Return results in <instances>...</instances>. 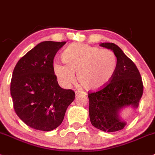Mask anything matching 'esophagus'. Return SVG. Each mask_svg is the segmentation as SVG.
I'll return each instance as SVG.
<instances>
[{"instance_id":"1","label":"esophagus","mask_w":155,"mask_h":155,"mask_svg":"<svg viewBox=\"0 0 155 155\" xmlns=\"http://www.w3.org/2000/svg\"><path fill=\"white\" fill-rule=\"evenodd\" d=\"M86 94L85 92H83V91H76V96H79V94Z\"/></svg>"}]
</instances>
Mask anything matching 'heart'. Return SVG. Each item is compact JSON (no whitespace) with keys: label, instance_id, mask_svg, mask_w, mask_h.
Here are the masks:
<instances>
[{"label":"heart","instance_id":"obj_1","mask_svg":"<svg viewBox=\"0 0 155 155\" xmlns=\"http://www.w3.org/2000/svg\"><path fill=\"white\" fill-rule=\"evenodd\" d=\"M64 64L56 62L54 71L61 85L68 87L78 82L87 91H98L111 82L118 67L116 55L109 49L83 44H74L64 50L61 56Z\"/></svg>","mask_w":155,"mask_h":155}]
</instances>
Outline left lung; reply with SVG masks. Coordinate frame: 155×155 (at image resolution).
Listing matches in <instances>:
<instances>
[{"label": "left lung", "mask_w": 155, "mask_h": 155, "mask_svg": "<svg viewBox=\"0 0 155 155\" xmlns=\"http://www.w3.org/2000/svg\"><path fill=\"white\" fill-rule=\"evenodd\" d=\"M100 46L112 50L118 59L115 76L107 86L94 92H88L89 115L91 124L102 131L116 132L126 125L118 112L126 106L137 108L143 91L142 79L134 61L113 43Z\"/></svg>", "instance_id": "obj_1"}]
</instances>
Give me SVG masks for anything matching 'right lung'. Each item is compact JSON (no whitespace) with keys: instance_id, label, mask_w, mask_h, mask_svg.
I'll return each instance as SVG.
<instances>
[{"instance_id":"1","label":"right lung","mask_w":155,"mask_h":155,"mask_svg":"<svg viewBox=\"0 0 155 155\" xmlns=\"http://www.w3.org/2000/svg\"><path fill=\"white\" fill-rule=\"evenodd\" d=\"M65 43H40L20 58L13 71L10 91L15 111L35 130L58 127L75 99L72 90L60 87L54 71L55 54Z\"/></svg>"}]
</instances>
